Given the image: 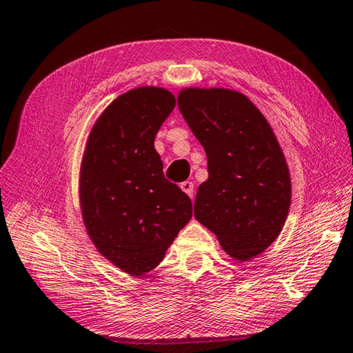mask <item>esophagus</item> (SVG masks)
<instances>
[{"mask_svg":"<svg viewBox=\"0 0 353 353\" xmlns=\"http://www.w3.org/2000/svg\"><path fill=\"white\" fill-rule=\"evenodd\" d=\"M181 188H182V191H185V193L190 196V198H193V191H194V183L193 182L185 181V182L181 183Z\"/></svg>","mask_w":353,"mask_h":353,"instance_id":"1","label":"esophagus"}]
</instances>
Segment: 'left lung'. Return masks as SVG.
I'll list each match as a JSON object with an SVG mask.
<instances>
[{
	"label": "left lung",
	"instance_id": "left-lung-1",
	"mask_svg": "<svg viewBox=\"0 0 353 353\" xmlns=\"http://www.w3.org/2000/svg\"><path fill=\"white\" fill-rule=\"evenodd\" d=\"M177 105L207 154L208 179L196 193L194 218L232 259H254L276 241L290 212L282 148L240 92L190 87L179 92Z\"/></svg>",
	"mask_w": 353,
	"mask_h": 353
}]
</instances>
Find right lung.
Instances as JSON below:
<instances>
[{
    "label": "right lung",
    "instance_id": "right-lung-1",
    "mask_svg": "<svg viewBox=\"0 0 353 353\" xmlns=\"http://www.w3.org/2000/svg\"><path fill=\"white\" fill-rule=\"evenodd\" d=\"M174 105V94L162 87L119 94L93 124L83 151V225L98 252L129 276L159 266L191 219V199L166 181L154 148Z\"/></svg>",
    "mask_w": 353,
    "mask_h": 353
}]
</instances>
